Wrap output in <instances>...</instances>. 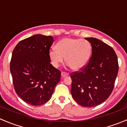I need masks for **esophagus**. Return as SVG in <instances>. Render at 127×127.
Masks as SVG:
<instances>
[{"label": "esophagus", "mask_w": 127, "mask_h": 127, "mask_svg": "<svg viewBox=\"0 0 127 127\" xmlns=\"http://www.w3.org/2000/svg\"><path fill=\"white\" fill-rule=\"evenodd\" d=\"M69 74L67 72H61V77H64L67 76V75H68Z\"/></svg>", "instance_id": "34e87169"}]
</instances>
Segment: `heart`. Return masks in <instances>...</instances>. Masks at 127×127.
I'll list each match as a JSON object with an SVG mask.
<instances>
[{"label": "heart", "mask_w": 127, "mask_h": 127, "mask_svg": "<svg viewBox=\"0 0 127 127\" xmlns=\"http://www.w3.org/2000/svg\"><path fill=\"white\" fill-rule=\"evenodd\" d=\"M55 49L49 52L51 63L58 67L64 61L74 71H80L86 66L90 58L92 45L87 40L64 38L56 43Z\"/></svg>", "instance_id": "obj_1"}]
</instances>
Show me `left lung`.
Instances as JSON below:
<instances>
[{
    "label": "left lung",
    "instance_id": "left-lung-1",
    "mask_svg": "<svg viewBox=\"0 0 127 127\" xmlns=\"http://www.w3.org/2000/svg\"><path fill=\"white\" fill-rule=\"evenodd\" d=\"M91 43L89 61L79 71L71 73V94L80 106L92 107L103 103L111 95L119 71L114 50L96 38H85Z\"/></svg>",
    "mask_w": 127,
    "mask_h": 127
}]
</instances>
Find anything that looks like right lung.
Listing matches in <instances>:
<instances>
[{
	"mask_svg": "<svg viewBox=\"0 0 127 127\" xmlns=\"http://www.w3.org/2000/svg\"><path fill=\"white\" fill-rule=\"evenodd\" d=\"M52 36L36 34L22 40L14 48L10 68L16 94L26 103L40 106L52 97L61 71L50 63Z\"/></svg>",
	"mask_w": 127,
	"mask_h": 127,
	"instance_id": "1",
	"label": "right lung"
}]
</instances>
